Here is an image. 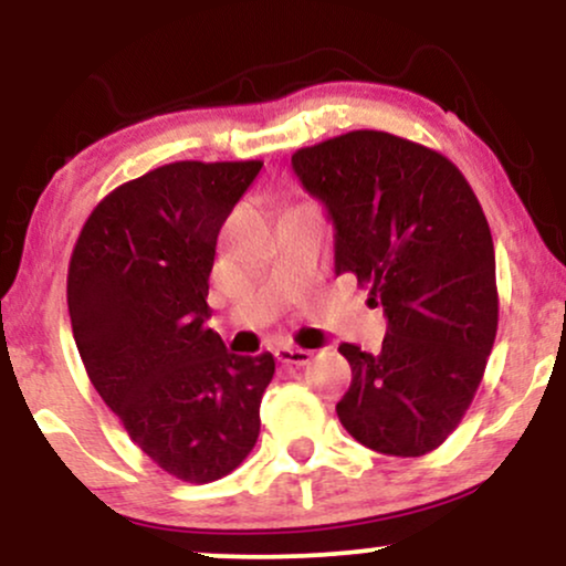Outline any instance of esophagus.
<instances>
[{
    "label": "esophagus",
    "instance_id": "esophagus-1",
    "mask_svg": "<svg viewBox=\"0 0 566 566\" xmlns=\"http://www.w3.org/2000/svg\"><path fill=\"white\" fill-rule=\"evenodd\" d=\"M274 356H276V361H282V365H292V367H303V365H308L311 361V350H305V348H292V346H279L276 350H274Z\"/></svg>",
    "mask_w": 566,
    "mask_h": 566
}]
</instances>
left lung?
I'll return each mask as SVG.
<instances>
[{"instance_id":"1","label":"left lung","mask_w":566,"mask_h":566,"mask_svg":"<svg viewBox=\"0 0 566 566\" xmlns=\"http://www.w3.org/2000/svg\"><path fill=\"white\" fill-rule=\"evenodd\" d=\"M335 226V274H356L388 319L378 354L343 343L337 418L396 458L437 450L463 420L497 333L495 247L469 180L420 143L354 129L292 154Z\"/></svg>"}]
</instances>
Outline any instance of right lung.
<instances>
[{"instance_id":"right-lung-1","label":"right lung","mask_w":566,"mask_h":566,"mask_svg":"<svg viewBox=\"0 0 566 566\" xmlns=\"http://www.w3.org/2000/svg\"><path fill=\"white\" fill-rule=\"evenodd\" d=\"M263 161H172L114 188L76 239L69 314L95 391L180 482L226 476L261 433L274 356L226 350L210 319L220 226Z\"/></svg>"}]
</instances>
